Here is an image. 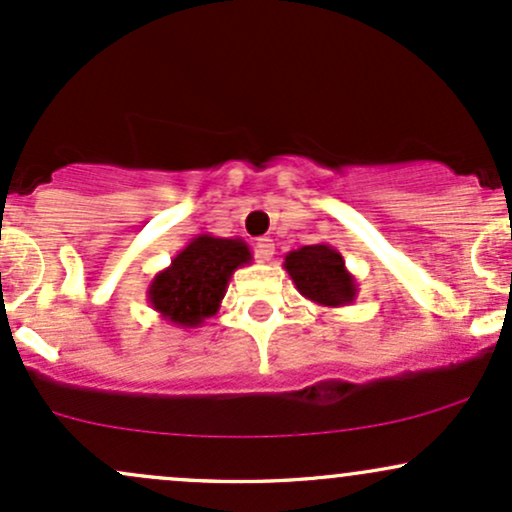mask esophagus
Returning a JSON list of instances; mask_svg holds the SVG:
<instances>
[{
    "label": "esophagus",
    "mask_w": 512,
    "mask_h": 512,
    "mask_svg": "<svg viewBox=\"0 0 512 512\" xmlns=\"http://www.w3.org/2000/svg\"><path fill=\"white\" fill-rule=\"evenodd\" d=\"M255 257L257 262H269L274 257V243L272 238H260L255 243Z\"/></svg>",
    "instance_id": "obj_1"
}]
</instances>
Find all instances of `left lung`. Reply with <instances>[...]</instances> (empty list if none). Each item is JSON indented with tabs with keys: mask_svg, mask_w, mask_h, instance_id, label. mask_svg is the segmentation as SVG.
Returning a JSON list of instances; mask_svg holds the SVG:
<instances>
[{
	"mask_svg": "<svg viewBox=\"0 0 512 512\" xmlns=\"http://www.w3.org/2000/svg\"><path fill=\"white\" fill-rule=\"evenodd\" d=\"M284 269L301 296L322 308H344L356 301V276L346 269L342 252L317 243L286 252Z\"/></svg>",
	"mask_w": 512,
	"mask_h": 512,
	"instance_id": "obj_1",
	"label": "left lung"
}]
</instances>
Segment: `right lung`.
I'll list each match as a JSON object with an SVG mask.
<instances>
[{"label": "right lung", "instance_id": "obj_1", "mask_svg": "<svg viewBox=\"0 0 512 512\" xmlns=\"http://www.w3.org/2000/svg\"><path fill=\"white\" fill-rule=\"evenodd\" d=\"M250 262V245L243 238L202 233L151 279L146 298L170 325L199 327L221 308L233 272Z\"/></svg>", "mask_w": 512, "mask_h": 512}]
</instances>
